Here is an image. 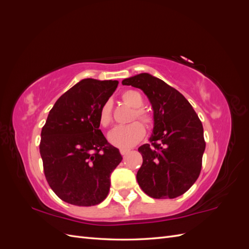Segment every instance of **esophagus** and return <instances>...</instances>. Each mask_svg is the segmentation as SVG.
Returning a JSON list of instances; mask_svg holds the SVG:
<instances>
[{
	"label": "esophagus",
	"mask_w": 249,
	"mask_h": 249,
	"mask_svg": "<svg viewBox=\"0 0 249 249\" xmlns=\"http://www.w3.org/2000/svg\"><path fill=\"white\" fill-rule=\"evenodd\" d=\"M130 153V149H124V148H122V149H120V154H122L124 157V156H126L127 154H129Z\"/></svg>",
	"instance_id": "34e87169"
}]
</instances>
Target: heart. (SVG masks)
<instances>
[{
	"label": "heart",
	"instance_id": "1",
	"mask_svg": "<svg viewBox=\"0 0 249 249\" xmlns=\"http://www.w3.org/2000/svg\"><path fill=\"white\" fill-rule=\"evenodd\" d=\"M122 100L129 105L130 107L134 108L133 119L137 118L146 125H150L153 123V119L147 113L142 110L143 106V97L140 92L136 90H125L122 94ZM112 123L111 115V104L109 102L105 103L99 111V124L103 127H108ZM145 134L144 126L140 123L134 122L126 125H118L113 129L108 138L111 144L119 148H130L143 138Z\"/></svg>",
	"mask_w": 249,
	"mask_h": 249
}]
</instances>
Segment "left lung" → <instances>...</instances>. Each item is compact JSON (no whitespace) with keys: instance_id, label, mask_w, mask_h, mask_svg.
I'll return each instance as SVG.
<instances>
[{"instance_id":"1","label":"left lung","mask_w":249,"mask_h":249,"mask_svg":"<svg viewBox=\"0 0 249 249\" xmlns=\"http://www.w3.org/2000/svg\"><path fill=\"white\" fill-rule=\"evenodd\" d=\"M123 85L141 89L154 111L150 144L138 148L143 162L137 182L150 197L176 198L200 173L206 148L201 122L182 93L152 74H136L124 79Z\"/></svg>"}]
</instances>
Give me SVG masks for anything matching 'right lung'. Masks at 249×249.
I'll return each mask as SVG.
<instances>
[{
  "label": "right lung",
  "mask_w": 249,
  "mask_h": 249,
  "mask_svg": "<svg viewBox=\"0 0 249 249\" xmlns=\"http://www.w3.org/2000/svg\"><path fill=\"white\" fill-rule=\"evenodd\" d=\"M117 85L112 80H81L57 100L41 130L44 176L57 196L71 205L102 202L111 173L123 160L99 124V111Z\"/></svg>",
  "instance_id": "1"
}]
</instances>
